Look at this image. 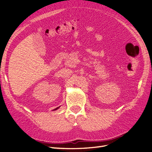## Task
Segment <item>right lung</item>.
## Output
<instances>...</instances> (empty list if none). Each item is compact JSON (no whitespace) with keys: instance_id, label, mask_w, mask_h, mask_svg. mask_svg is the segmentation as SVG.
<instances>
[{"instance_id":"right-lung-1","label":"right lung","mask_w":152,"mask_h":152,"mask_svg":"<svg viewBox=\"0 0 152 152\" xmlns=\"http://www.w3.org/2000/svg\"><path fill=\"white\" fill-rule=\"evenodd\" d=\"M59 107H58V108H56V109H54V110H57V109H58V108H59Z\"/></svg>"}]
</instances>
